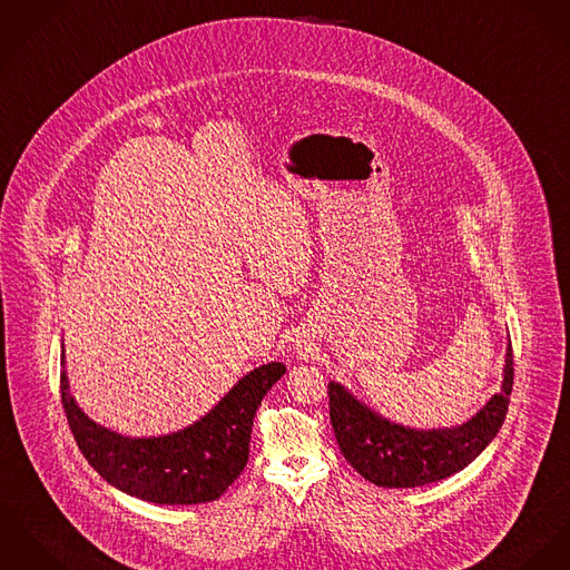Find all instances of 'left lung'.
Segmentation results:
<instances>
[{
  "label": "left lung",
  "instance_id": "8db88e82",
  "mask_svg": "<svg viewBox=\"0 0 570 570\" xmlns=\"http://www.w3.org/2000/svg\"><path fill=\"white\" fill-rule=\"evenodd\" d=\"M514 385V355L508 344L501 392L472 420L453 429L417 431L374 414L340 383H328L331 424L346 462L381 488H417L466 468L499 433Z\"/></svg>",
  "mask_w": 570,
  "mask_h": 570
}]
</instances>
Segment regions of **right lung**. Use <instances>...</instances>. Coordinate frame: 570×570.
I'll use <instances>...</instances> for the list:
<instances>
[{
	"label": "right lung",
	"instance_id": "obj_1",
	"mask_svg": "<svg viewBox=\"0 0 570 570\" xmlns=\"http://www.w3.org/2000/svg\"><path fill=\"white\" fill-rule=\"evenodd\" d=\"M60 399L69 429L87 462L117 490L158 505H194L219 499L248 464L253 420L283 363L248 372L205 417L158 435L126 438L89 420L69 394L60 355Z\"/></svg>",
	"mask_w": 570,
	"mask_h": 570
}]
</instances>
